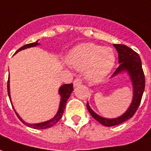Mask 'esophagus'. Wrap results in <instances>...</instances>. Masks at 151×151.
<instances>
[{
    "label": "esophagus",
    "instance_id": "1",
    "mask_svg": "<svg viewBox=\"0 0 151 151\" xmlns=\"http://www.w3.org/2000/svg\"><path fill=\"white\" fill-rule=\"evenodd\" d=\"M82 84V81H81V79L79 78H76L74 81H73V86H78L79 85H81Z\"/></svg>",
    "mask_w": 151,
    "mask_h": 151
}]
</instances>
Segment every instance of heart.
<instances>
[{
	"label": "heart",
	"mask_w": 151,
	"mask_h": 151,
	"mask_svg": "<svg viewBox=\"0 0 151 151\" xmlns=\"http://www.w3.org/2000/svg\"><path fill=\"white\" fill-rule=\"evenodd\" d=\"M67 62L77 70H84L87 79L99 82L111 71L115 63V55L109 47L95 43H83L69 51Z\"/></svg>",
	"instance_id": "heart-1"
}]
</instances>
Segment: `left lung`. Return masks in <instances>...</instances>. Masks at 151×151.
I'll return each mask as SVG.
<instances>
[{
  "label": "left lung",
  "instance_id": "1",
  "mask_svg": "<svg viewBox=\"0 0 151 151\" xmlns=\"http://www.w3.org/2000/svg\"><path fill=\"white\" fill-rule=\"evenodd\" d=\"M114 46L115 47L119 54V63L120 65L117 68L115 72L113 73L111 78L122 73H127V74L130 77L132 85L133 96L130 106L126 110V112L115 119H107L98 115L97 114H96L91 109L87 102L86 108L91 114V115L105 127H112V126L119 125L120 123L131 119L134 115L142 101L145 85V75L142 69V60L139 55L137 52H135L132 49H131L125 45L114 44Z\"/></svg>",
  "mask_w": 151,
  "mask_h": 151
}]
</instances>
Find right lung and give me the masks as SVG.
I'll return each instance as SVG.
<instances>
[{"instance_id":"obj_1","label":"right lung","mask_w":151,"mask_h":151,"mask_svg":"<svg viewBox=\"0 0 151 151\" xmlns=\"http://www.w3.org/2000/svg\"><path fill=\"white\" fill-rule=\"evenodd\" d=\"M39 45V43L37 42V41L36 42L33 43H29V44H27V45H24L22 47H20L19 50H17V52L20 51L22 50H24V49H27V48H30V47H34V46ZM16 52V53H17ZM7 90H8V96H9V100L11 101V98H10V91H9V78L8 79V83H7ZM73 91V86L72 83L70 84H65V85H62V86L60 87L59 89V94L60 96V106H59V109H58L57 114L55 115L54 116L53 118L51 119L48 120V121H46V122H42V123H26L25 121L21 119V117L19 114L18 113L15 111V109L13 107L14 112L16 114V115L18 116V118L20 119V121L23 123H24L26 126H28L29 127H32V128H34V129H46V128H49V127L54 126L55 123H57L61 118L63 116V114H64V111H65V105H66V102L68 100V98L70 96V95L72 93V91ZM11 102V101H10ZM11 105H12V102H11ZM13 106V105H12Z\"/></svg>"}]
</instances>
